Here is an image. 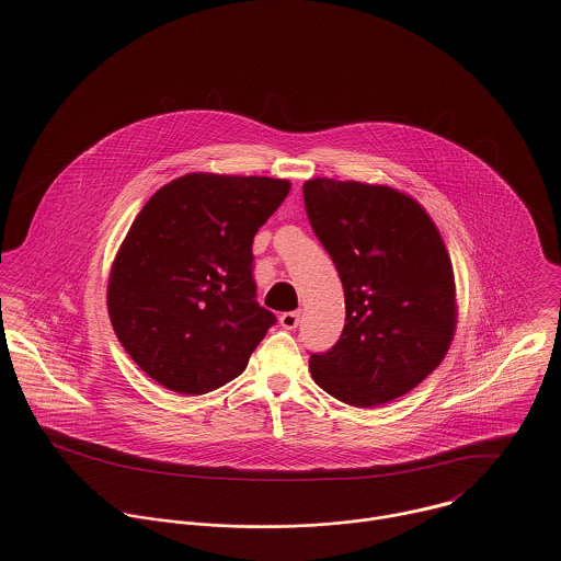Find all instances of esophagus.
Segmentation results:
<instances>
[{
	"instance_id": "esophagus-1",
	"label": "esophagus",
	"mask_w": 561,
	"mask_h": 561,
	"mask_svg": "<svg viewBox=\"0 0 561 561\" xmlns=\"http://www.w3.org/2000/svg\"><path fill=\"white\" fill-rule=\"evenodd\" d=\"M298 321H300V311H286L279 316V323L286 330H294L298 325Z\"/></svg>"
}]
</instances>
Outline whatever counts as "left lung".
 I'll list each match as a JSON object with an SVG mask.
<instances>
[{
	"mask_svg": "<svg viewBox=\"0 0 561 561\" xmlns=\"http://www.w3.org/2000/svg\"><path fill=\"white\" fill-rule=\"evenodd\" d=\"M302 195L311 229L341 275L347 311L336 345L311 353V376L348 405L398 400L453 343L448 250L428 214L396 188L313 179Z\"/></svg>",
	"mask_w": 561,
	"mask_h": 561,
	"instance_id": "left-lung-1",
	"label": "left lung"
}]
</instances>
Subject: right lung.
<instances>
[{
    "mask_svg": "<svg viewBox=\"0 0 561 561\" xmlns=\"http://www.w3.org/2000/svg\"><path fill=\"white\" fill-rule=\"evenodd\" d=\"M288 193V181L199 172L145 204L107 293L115 336L142 373L202 396L245 370L277 321L256 300L252 241Z\"/></svg>",
    "mask_w": 561,
    "mask_h": 561,
    "instance_id": "obj_1",
    "label": "right lung"
}]
</instances>
